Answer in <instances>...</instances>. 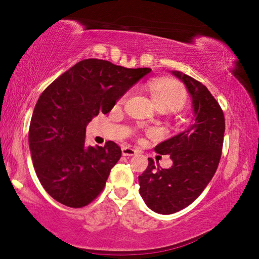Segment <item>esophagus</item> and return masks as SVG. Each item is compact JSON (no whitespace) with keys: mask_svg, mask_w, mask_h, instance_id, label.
Here are the masks:
<instances>
[{"mask_svg":"<svg viewBox=\"0 0 259 259\" xmlns=\"http://www.w3.org/2000/svg\"><path fill=\"white\" fill-rule=\"evenodd\" d=\"M138 153V151L134 150V148L130 147H123L122 148V155L123 156H134Z\"/></svg>","mask_w":259,"mask_h":259,"instance_id":"34e87169","label":"esophagus"}]
</instances>
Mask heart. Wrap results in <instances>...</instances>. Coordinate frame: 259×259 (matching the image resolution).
I'll list each match as a JSON object with an SVG mask.
<instances>
[{
    "label": "heart",
    "instance_id": "b5f03b06",
    "mask_svg": "<svg viewBox=\"0 0 259 259\" xmlns=\"http://www.w3.org/2000/svg\"><path fill=\"white\" fill-rule=\"evenodd\" d=\"M152 102L159 111H176L186 102V91L181 83L170 77H159L148 84Z\"/></svg>",
    "mask_w": 259,
    "mask_h": 259
}]
</instances>
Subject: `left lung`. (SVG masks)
<instances>
[{"label": "left lung", "mask_w": 259, "mask_h": 259, "mask_svg": "<svg viewBox=\"0 0 259 259\" xmlns=\"http://www.w3.org/2000/svg\"><path fill=\"white\" fill-rule=\"evenodd\" d=\"M171 74L191 96L193 121L183 133L154 148L161 155H170L172 165L160 169L148 159V166L138 177L143 200L162 214L177 212L199 198L216 172L225 133L224 113L207 87L182 72Z\"/></svg>", "instance_id": "left-lung-1"}]
</instances>
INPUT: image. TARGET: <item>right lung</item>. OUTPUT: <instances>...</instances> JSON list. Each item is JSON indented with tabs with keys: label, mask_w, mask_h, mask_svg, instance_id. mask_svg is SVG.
<instances>
[{
	"label": "right lung",
	"mask_w": 259,
	"mask_h": 259,
	"mask_svg": "<svg viewBox=\"0 0 259 259\" xmlns=\"http://www.w3.org/2000/svg\"><path fill=\"white\" fill-rule=\"evenodd\" d=\"M152 71L84 59L55 80L35 105L28 143L37 178L51 198L71 208L94 201L121 157L114 142L85 146V128Z\"/></svg>",
	"instance_id": "1"
}]
</instances>
